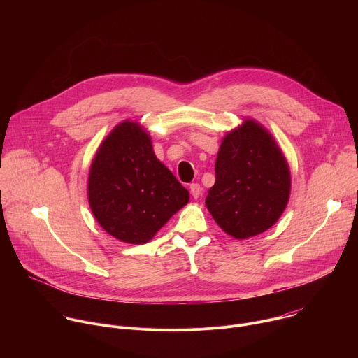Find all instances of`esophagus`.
Segmentation results:
<instances>
[{
	"label": "esophagus",
	"instance_id": "obj_1",
	"mask_svg": "<svg viewBox=\"0 0 358 358\" xmlns=\"http://www.w3.org/2000/svg\"><path fill=\"white\" fill-rule=\"evenodd\" d=\"M189 189H191V195H192L195 199L202 195V188H201L199 184H191V185H189Z\"/></svg>",
	"mask_w": 358,
	"mask_h": 358
}]
</instances>
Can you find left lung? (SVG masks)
I'll return each instance as SVG.
<instances>
[{"instance_id":"obj_1","label":"left lung","mask_w":358,"mask_h":358,"mask_svg":"<svg viewBox=\"0 0 358 358\" xmlns=\"http://www.w3.org/2000/svg\"><path fill=\"white\" fill-rule=\"evenodd\" d=\"M290 169L271 131L253 119L228 131L215 162V184L206 206L235 239L257 236L276 224L290 196Z\"/></svg>"}]
</instances>
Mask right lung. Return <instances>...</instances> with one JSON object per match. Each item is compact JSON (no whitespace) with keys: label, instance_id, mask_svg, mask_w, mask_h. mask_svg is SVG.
I'll use <instances>...</instances> for the list:
<instances>
[{"label":"right lung","instance_id":"obj_1","mask_svg":"<svg viewBox=\"0 0 358 358\" xmlns=\"http://www.w3.org/2000/svg\"><path fill=\"white\" fill-rule=\"evenodd\" d=\"M93 217L109 235L145 243L189 201V192L156 157L137 122L119 123L100 143L87 178Z\"/></svg>","mask_w":358,"mask_h":358}]
</instances>
